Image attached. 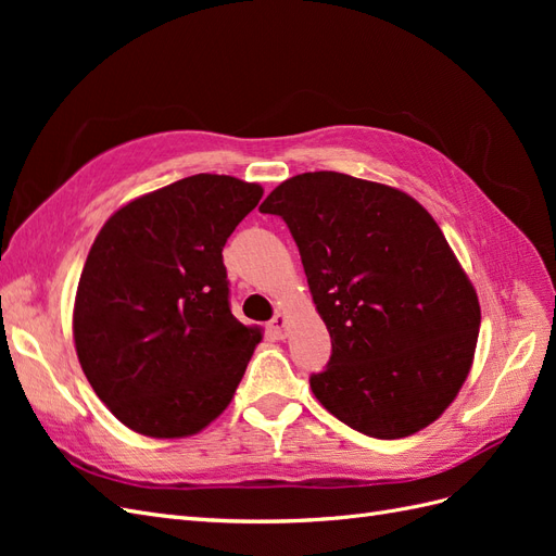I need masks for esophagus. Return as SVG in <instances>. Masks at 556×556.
<instances>
[{
	"label": "esophagus",
	"instance_id": "obj_1",
	"mask_svg": "<svg viewBox=\"0 0 556 556\" xmlns=\"http://www.w3.org/2000/svg\"><path fill=\"white\" fill-rule=\"evenodd\" d=\"M285 327H288V317H285V313H276L274 315V319H271V325H268V329H271V333L276 336V339H285Z\"/></svg>",
	"mask_w": 556,
	"mask_h": 556
}]
</instances>
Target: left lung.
<instances>
[{
	"instance_id": "8db88e82",
	"label": "left lung",
	"mask_w": 556,
	"mask_h": 556,
	"mask_svg": "<svg viewBox=\"0 0 556 556\" xmlns=\"http://www.w3.org/2000/svg\"><path fill=\"white\" fill-rule=\"evenodd\" d=\"M260 211L288 225L331 336L315 399L382 441L439 419L473 364L480 304L433 217L406 192L336 172L280 182Z\"/></svg>"
}]
</instances>
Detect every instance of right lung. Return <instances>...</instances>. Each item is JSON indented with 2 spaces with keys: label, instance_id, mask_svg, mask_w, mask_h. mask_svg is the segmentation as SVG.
Returning <instances> with one entry per match:
<instances>
[{
  "label": "right lung",
  "instance_id": "1",
  "mask_svg": "<svg viewBox=\"0 0 556 556\" xmlns=\"http://www.w3.org/2000/svg\"><path fill=\"white\" fill-rule=\"evenodd\" d=\"M262 188L197 174L129 201L90 248L74 341L94 394L153 439L208 427L262 341L229 308L223 248Z\"/></svg>",
  "mask_w": 556,
  "mask_h": 556
}]
</instances>
